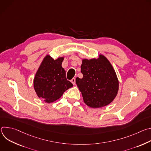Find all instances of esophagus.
Returning a JSON list of instances; mask_svg holds the SVG:
<instances>
[{
  "label": "esophagus",
  "mask_w": 151,
  "mask_h": 151,
  "mask_svg": "<svg viewBox=\"0 0 151 151\" xmlns=\"http://www.w3.org/2000/svg\"><path fill=\"white\" fill-rule=\"evenodd\" d=\"M71 81V82H72V83H73V85H75V81H76V79H75V78H73V79H71V81Z\"/></svg>",
  "instance_id": "obj_1"
}]
</instances>
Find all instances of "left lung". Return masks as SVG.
Returning a JSON list of instances; mask_svg holds the SVG:
<instances>
[{"label": "left lung", "instance_id": "obj_1", "mask_svg": "<svg viewBox=\"0 0 151 151\" xmlns=\"http://www.w3.org/2000/svg\"><path fill=\"white\" fill-rule=\"evenodd\" d=\"M81 68L83 78H76V83L84 103L92 108H99L113 101L118 94L119 81L107 58L100 54L98 58L82 59Z\"/></svg>", "mask_w": 151, "mask_h": 151}]
</instances>
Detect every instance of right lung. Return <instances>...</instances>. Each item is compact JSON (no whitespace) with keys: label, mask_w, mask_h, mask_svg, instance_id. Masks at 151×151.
Returning a JSON list of instances; mask_svg holds the SVG:
<instances>
[{"label":"right lung","mask_w":151,"mask_h":151,"mask_svg":"<svg viewBox=\"0 0 151 151\" xmlns=\"http://www.w3.org/2000/svg\"><path fill=\"white\" fill-rule=\"evenodd\" d=\"M64 57L54 60L47 55L43 59L33 80L35 92L39 98L48 103L59 99L73 84L66 78L61 64Z\"/></svg>","instance_id":"1"}]
</instances>
